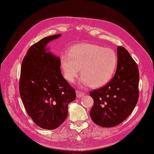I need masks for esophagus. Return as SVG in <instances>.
<instances>
[{"instance_id": "34e87169", "label": "esophagus", "mask_w": 154, "mask_h": 154, "mask_svg": "<svg viewBox=\"0 0 154 154\" xmlns=\"http://www.w3.org/2000/svg\"><path fill=\"white\" fill-rule=\"evenodd\" d=\"M76 95H77V98H81L83 96L86 95V93H84V92H82L81 91H76Z\"/></svg>"}]
</instances>
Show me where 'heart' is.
Listing matches in <instances>:
<instances>
[{
	"label": "heart",
	"instance_id": "1",
	"mask_svg": "<svg viewBox=\"0 0 154 154\" xmlns=\"http://www.w3.org/2000/svg\"><path fill=\"white\" fill-rule=\"evenodd\" d=\"M61 66L65 78L70 82L78 77L81 68L82 83L100 88L112 80L117 66V56L110 48L81 43L73 45L68 53L61 56Z\"/></svg>",
	"mask_w": 154,
	"mask_h": 154
}]
</instances>
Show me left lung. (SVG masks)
<instances>
[{
  "instance_id": "obj_1",
  "label": "left lung",
  "mask_w": 154,
  "mask_h": 154,
  "mask_svg": "<svg viewBox=\"0 0 154 154\" xmlns=\"http://www.w3.org/2000/svg\"><path fill=\"white\" fill-rule=\"evenodd\" d=\"M117 66L112 80L89 93L94 100L90 111L93 121L112 128L124 121L131 113L139 98V70L126 48L117 47Z\"/></svg>"
}]
</instances>
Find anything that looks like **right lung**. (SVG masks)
<instances>
[{"label": "right lung", "instance_id": "1", "mask_svg": "<svg viewBox=\"0 0 154 154\" xmlns=\"http://www.w3.org/2000/svg\"><path fill=\"white\" fill-rule=\"evenodd\" d=\"M61 35L45 37L28 49L22 61L20 94L25 109L40 128L54 129L68 116V105L75 100V90L63 77L60 60L45 51V45Z\"/></svg>", "mask_w": 154, "mask_h": 154}]
</instances>
